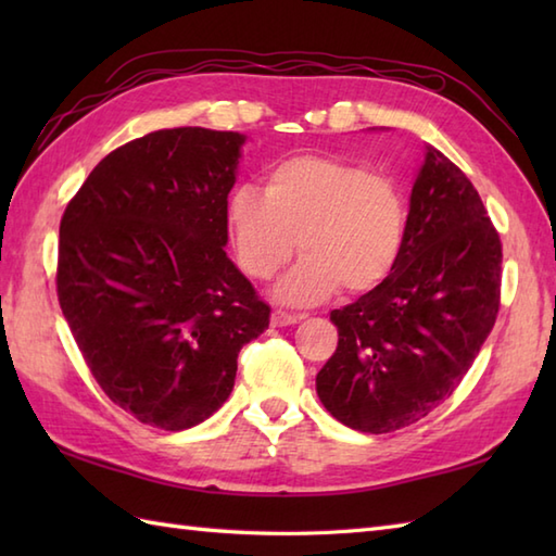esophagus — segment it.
I'll use <instances>...</instances> for the list:
<instances>
[{
  "label": "esophagus",
  "mask_w": 556,
  "mask_h": 556,
  "mask_svg": "<svg viewBox=\"0 0 556 556\" xmlns=\"http://www.w3.org/2000/svg\"><path fill=\"white\" fill-rule=\"evenodd\" d=\"M305 315H301V313H287V311H275L271 313V327H287V325H296V323H301Z\"/></svg>",
  "instance_id": "1"
}]
</instances>
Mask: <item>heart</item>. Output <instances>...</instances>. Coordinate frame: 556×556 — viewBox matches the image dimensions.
<instances>
[{
  "instance_id": "heart-1",
  "label": "heart",
  "mask_w": 556,
  "mask_h": 556,
  "mask_svg": "<svg viewBox=\"0 0 556 556\" xmlns=\"http://www.w3.org/2000/svg\"><path fill=\"white\" fill-rule=\"evenodd\" d=\"M227 227L241 269L269 279L296 253L305 255L275 299L311 305L341 289L368 293L392 275L404 248L406 200L396 181L363 164L296 155L265 174V193L251 186L227 198Z\"/></svg>"
}]
</instances>
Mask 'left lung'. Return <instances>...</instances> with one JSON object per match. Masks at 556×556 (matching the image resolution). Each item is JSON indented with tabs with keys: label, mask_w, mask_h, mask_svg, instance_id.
I'll return each instance as SVG.
<instances>
[{
	"label": "left lung",
	"mask_w": 556,
	"mask_h": 556,
	"mask_svg": "<svg viewBox=\"0 0 556 556\" xmlns=\"http://www.w3.org/2000/svg\"><path fill=\"white\" fill-rule=\"evenodd\" d=\"M500 287L502 241L485 205L466 174L428 146L392 275L329 315L339 344L315 377L323 406L370 434L428 416L485 344Z\"/></svg>",
	"instance_id": "8db88e82"
}]
</instances>
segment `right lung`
I'll use <instances>...</instances> for the list:
<instances>
[{"instance_id":"1","label":"right lung","mask_w":556,"mask_h":556,"mask_svg":"<svg viewBox=\"0 0 556 556\" xmlns=\"http://www.w3.org/2000/svg\"><path fill=\"white\" fill-rule=\"evenodd\" d=\"M245 136L186 126L110 152L66 205L56 296L116 406L179 432L229 399L269 305L227 257Z\"/></svg>"}]
</instances>
